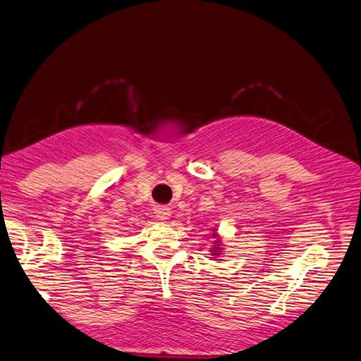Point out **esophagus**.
Here are the masks:
<instances>
[{
	"label": "esophagus",
	"instance_id": "esophagus-1",
	"mask_svg": "<svg viewBox=\"0 0 361 361\" xmlns=\"http://www.w3.org/2000/svg\"><path fill=\"white\" fill-rule=\"evenodd\" d=\"M170 215H171L170 207H167V206H159V207H157V216L161 218V220H169Z\"/></svg>",
	"mask_w": 361,
	"mask_h": 361
}]
</instances>
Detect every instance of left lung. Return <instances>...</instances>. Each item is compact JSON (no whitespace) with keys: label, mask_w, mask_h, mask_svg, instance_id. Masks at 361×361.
<instances>
[{"label":"left lung","mask_w":361,"mask_h":361,"mask_svg":"<svg viewBox=\"0 0 361 361\" xmlns=\"http://www.w3.org/2000/svg\"><path fill=\"white\" fill-rule=\"evenodd\" d=\"M214 238H215V233H214ZM215 248H216V250H218V247H215ZM216 250H215V251H216Z\"/></svg>","instance_id":"left-lung-1"}]
</instances>
